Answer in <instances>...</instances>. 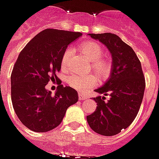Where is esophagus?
Segmentation results:
<instances>
[{
  "label": "esophagus",
  "instance_id": "esophagus-1",
  "mask_svg": "<svg viewBox=\"0 0 159 159\" xmlns=\"http://www.w3.org/2000/svg\"><path fill=\"white\" fill-rule=\"evenodd\" d=\"M79 99L80 100H84V99H86V96H84L83 94H79Z\"/></svg>",
  "mask_w": 159,
  "mask_h": 159
}]
</instances>
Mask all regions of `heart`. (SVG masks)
Wrapping results in <instances>:
<instances>
[{"label":"heart","instance_id":"b5f03b06","mask_svg":"<svg viewBox=\"0 0 159 159\" xmlns=\"http://www.w3.org/2000/svg\"><path fill=\"white\" fill-rule=\"evenodd\" d=\"M81 52L90 61H92V67L98 75L105 77L109 74L111 70V64L106 59L102 58V48L95 42H86L80 46ZM73 54V49L68 48L64 52L62 57V66H68L69 62ZM67 83L71 87L80 93H85L90 90L98 84V79L93 74L83 75V74H73L67 79Z\"/></svg>","mask_w":159,"mask_h":159}]
</instances>
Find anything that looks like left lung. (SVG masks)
<instances>
[{"mask_svg": "<svg viewBox=\"0 0 159 159\" xmlns=\"http://www.w3.org/2000/svg\"><path fill=\"white\" fill-rule=\"evenodd\" d=\"M100 41L111 52L112 68L110 78L95 92L109 95V101L98 96L93 99L97 108L86 117L94 132L103 136H113L133 122L144 97L145 80L139 58L129 45L111 33L88 34Z\"/></svg>", "mask_w": 159, "mask_h": 159, "instance_id": "1", "label": "left lung"}]
</instances>
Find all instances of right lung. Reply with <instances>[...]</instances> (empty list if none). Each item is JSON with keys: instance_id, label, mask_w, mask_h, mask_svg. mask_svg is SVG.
Masks as SVG:
<instances>
[{"instance_id": "add662e5", "label": "right lung", "mask_w": 159, "mask_h": 159, "mask_svg": "<svg viewBox=\"0 0 159 159\" xmlns=\"http://www.w3.org/2000/svg\"><path fill=\"white\" fill-rule=\"evenodd\" d=\"M82 35L79 32L48 28L39 33L20 52L11 74V98L20 122L29 130L46 132L61 123L77 91L59 85L54 95L46 89L56 73L66 48Z\"/></svg>"}]
</instances>
